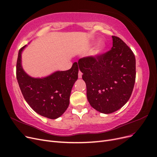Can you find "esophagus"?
Here are the masks:
<instances>
[{"label": "esophagus", "mask_w": 157, "mask_h": 157, "mask_svg": "<svg viewBox=\"0 0 157 157\" xmlns=\"http://www.w3.org/2000/svg\"><path fill=\"white\" fill-rule=\"evenodd\" d=\"M82 76V73L80 72V71H79V72H78V78H81Z\"/></svg>", "instance_id": "obj_1"}]
</instances>
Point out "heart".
<instances>
[{"label":"heart","mask_w":157,"mask_h":157,"mask_svg":"<svg viewBox=\"0 0 157 157\" xmlns=\"http://www.w3.org/2000/svg\"><path fill=\"white\" fill-rule=\"evenodd\" d=\"M104 47H105V44H104L103 42H98V44L96 45V47H95L94 50L92 52V55L93 56H96V55L99 54L103 50V49L104 48Z\"/></svg>","instance_id":"1"}]
</instances>
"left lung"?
Listing matches in <instances>:
<instances>
[{
	"mask_svg": "<svg viewBox=\"0 0 157 157\" xmlns=\"http://www.w3.org/2000/svg\"><path fill=\"white\" fill-rule=\"evenodd\" d=\"M112 39L111 50L78 61L90 105L105 114L112 113L125 105L136 80L134 53L120 38L112 36Z\"/></svg>",
	"mask_w": 157,
	"mask_h": 157,
	"instance_id": "1",
	"label": "left lung"
}]
</instances>
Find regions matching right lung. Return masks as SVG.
<instances>
[{
	"label": "right lung",
	"mask_w": 157,
	"mask_h": 157,
	"mask_svg": "<svg viewBox=\"0 0 157 157\" xmlns=\"http://www.w3.org/2000/svg\"><path fill=\"white\" fill-rule=\"evenodd\" d=\"M26 46L19 50L16 65V77L23 98L36 113L56 119L69 105L71 90L78 79L77 63L75 62L67 71H56L45 77H32L21 65V54Z\"/></svg>",
	"instance_id": "1"
}]
</instances>
